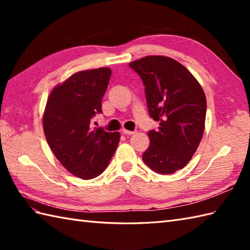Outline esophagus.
<instances>
[{"label": "esophagus", "instance_id": "34e87169", "mask_svg": "<svg viewBox=\"0 0 250 250\" xmlns=\"http://www.w3.org/2000/svg\"><path fill=\"white\" fill-rule=\"evenodd\" d=\"M122 133L125 134V135H132L134 134L135 132L134 131H129V130H125V129H122Z\"/></svg>", "mask_w": 250, "mask_h": 250}]
</instances>
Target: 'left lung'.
Instances as JSON below:
<instances>
[{"instance_id":"obj_1","label":"left lung","mask_w":250,"mask_h":250,"mask_svg":"<svg viewBox=\"0 0 250 250\" xmlns=\"http://www.w3.org/2000/svg\"><path fill=\"white\" fill-rule=\"evenodd\" d=\"M145 86L148 111L159 121L148 132L143 160L152 171L172 174L185 167L198 149L205 128L206 98L187 68L172 58L147 56L129 64Z\"/></svg>"}]
</instances>
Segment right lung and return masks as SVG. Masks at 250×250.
<instances>
[{"label":"right lung","mask_w":250,"mask_h":250,"mask_svg":"<svg viewBox=\"0 0 250 250\" xmlns=\"http://www.w3.org/2000/svg\"><path fill=\"white\" fill-rule=\"evenodd\" d=\"M111 71L93 68L73 74L51 90L43 115L47 143L56 158L74 176H99L119 144V132L95 129L91 119L102 113V98Z\"/></svg>","instance_id":"add662e5"}]
</instances>
